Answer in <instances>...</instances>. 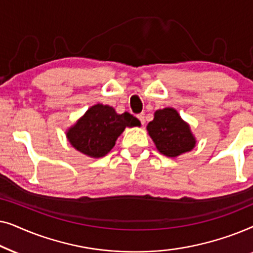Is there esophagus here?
<instances>
[{
    "instance_id": "esophagus-1",
    "label": "esophagus",
    "mask_w": 253,
    "mask_h": 253,
    "mask_svg": "<svg viewBox=\"0 0 253 253\" xmlns=\"http://www.w3.org/2000/svg\"><path fill=\"white\" fill-rule=\"evenodd\" d=\"M137 117H138V119H139V121L141 122V124H143V126H144V124H145V114H144V113L138 114Z\"/></svg>"
}]
</instances>
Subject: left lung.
<instances>
[{
  "label": "left lung",
  "mask_w": 253,
  "mask_h": 253,
  "mask_svg": "<svg viewBox=\"0 0 253 253\" xmlns=\"http://www.w3.org/2000/svg\"><path fill=\"white\" fill-rule=\"evenodd\" d=\"M146 129L157 150L168 158H177L192 151L197 144L190 124L171 107L155 110L154 119Z\"/></svg>",
  "instance_id": "left-lung-1"
}]
</instances>
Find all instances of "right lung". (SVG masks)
<instances>
[{"instance_id": "1", "label": "right lung", "mask_w": 253, "mask_h": 253, "mask_svg": "<svg viewBox=\"0 0 253 253\" xmlns=\"http://www.w3.org/2000/svg\"><path fill=\"white\" fill-rule=\"evenodd\" d=\"M126 126H140V121L127 112L117 114L113 107L96 103L68 127L65 136L81 153L99 159L112 151Z\"/></svg>"}]
</instances>
